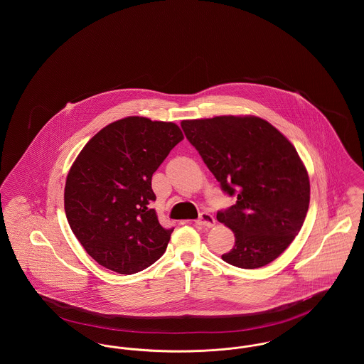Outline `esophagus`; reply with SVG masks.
<instances>
[{
    "mask_svg": "<svg viewBox=\"0 0 364 364\" xmlns=\"http://www.w3.org/2000/svg\"><path fill=\"white\" fill-rule=\"evenodd\" d=\"M195 224H196V225L211 228V226L215 225V218H214L210 213L203 211V213H200V215H199V218L195 221Z\"/></svg>",
    "mask_w": 364,
    "mask_h": 364,
    "instance_id": "obj_1",
    "label": "esophagus"
}]
</instances>
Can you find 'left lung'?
I'll return each mask as SVG.
<instances>
[{
  "label": "left lung",
  "instance_id": "left-lung-1",
  "mask_svg": "<svg viewBox=\"0 0 364 364\" xmlns=\"http://www.w3.org/2000/svg\"><path fill=\"white\" fill-rule=\"evenodd\" d=\"M181 128L233 206L217 220L235 233L226 263L258 269L278 258L301 229L310 180L294 144L255 116L184 120Z\"/></svg>",
  "mask_w": 364,
  "mask_h": 364
}]
</instances>
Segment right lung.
Returning <instances> with one entry per match:
<instances>
[{
  "label": "right lung",
  "instance_id": "add662e5",
  "mask_svg": "<svg viewBox=\"0 0 364 364\" xmlns=\"http://www.w3.org/2000/svg\"><path fill=\"white\" fill-rule=\"evenodd\" d=\"M184 139L174 122L125 117L83 147L65 183L70 229L87 254L119 274H134L165 252L173 228L159 224L151 177Z\"/></svg>",
  "mask_w": 364,
  "mask_h": 364
}]
</instances>
